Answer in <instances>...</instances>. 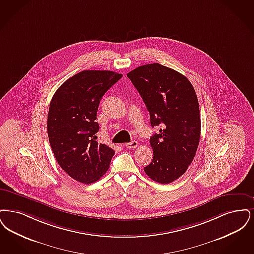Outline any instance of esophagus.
Segmentation results:
<instances>
[{
    "instance_id": "34e87169",
    "label": "esophagus",
    "mask_w": 254,
    "mask_h": 254,
    "mask_svg": "<svg viewBox=\"0 0 254 254\" xmlns=\"http://www.w3.org/2000/svg\"><path fill=\"white\" fill-rule=\"evenodd\" d=\"M137 145H138L137 141L132 140V142L126 144V148H128V149H134V148L137 147Z\"/></svg>"
}]
</instances>
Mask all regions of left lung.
Returning <instances> with one entry per match:
<instances>
[{
	"label": "left lung",
	"mask_w": 254,
	"mask_h": 254,
	"mask_svg": "<svg viewBox=\"0 0 254 254\" xmlns=\"http://www.w3.org/2000/svg\"><path fill=\"white\" fill-rule=\"evenodd\" d=\"M150 113L152 127L161 126L150 138L153 161L144 168L157 183L168 184L185 174L200 140L198 99L184 75L157 63L127 74Z\"/></svg>",
	"instance_id": "8db88e82"
}]
</instances>
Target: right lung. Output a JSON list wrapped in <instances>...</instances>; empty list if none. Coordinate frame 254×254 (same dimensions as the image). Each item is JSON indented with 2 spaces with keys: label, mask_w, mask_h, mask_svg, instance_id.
<instances>
[{
  "label": "right lung",
  "mask_w": 254,
  "mask_h": 254,
  "mask_svg": "<svg viewBox=\"0 0 254 254\" xmlns=\"http://www.w3.org/2000/svg\"><path fill=\"white\" fill-rule=\"evenodd\" d=\"M122 77L108 70H84L64 81L51 99L49 142L59 165L80 183L99 180L115 155L112 148L96 140V120L100 99Z\"/></svg>",
  "instance_id": "1"
}]
</instances>
